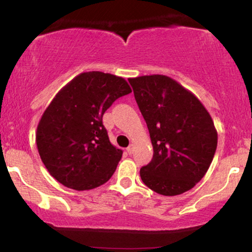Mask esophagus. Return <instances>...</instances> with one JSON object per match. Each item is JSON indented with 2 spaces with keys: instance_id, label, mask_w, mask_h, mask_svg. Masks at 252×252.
Returning <instances> with one entry per match:
<instances>
[{
  "instance_id": "obj_1",
  "label": "esophagus",
  "mask_w": 252,
  "mask_h": 252,
  "mask_svg": "<svg viewBox=\"0 0 252 252\" xmlns=\"http://www.w3.org/2000/svg\"><path fill=\"white\" fill-rule=\"evenodd\" d=\"M134 149H135L134 144H130L128 148H126V152H128V154H132V153H134Z\"/></svg>"
}]
</instances>
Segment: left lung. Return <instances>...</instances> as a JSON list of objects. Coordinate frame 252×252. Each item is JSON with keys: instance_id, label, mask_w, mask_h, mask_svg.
Segmentation results:
<instances>
[{"instance_id": "left-lung-1", "label": "left lung", "mask_w": 252, "mask_h": 252, "mask_svg": "<svg viewBox=\"0 0 252 252\" xmlns=\"http://www.w3.org/2000/svg\"><path fill=\"white\" fill-rule=\"evenodd\" d=\"M148 126L154 155L141 168L146 186L158 194H182L204 178L215 156L218 134L200 100L162 74L130 78Z\"/></svg>"}]
</instances>
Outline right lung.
<instances>
[{
  "label": "right lung",
  "instance_id": "obj_1",
  "mask_svg": "<svg viewBox=\"0 0 252 252\" xmlns=\"http://www.w3.org/2000/svg\"><path fill=\"white\" fill-rule=\"evenodd\" d=\"M130 92L124 78L99 71L78 74L58 92L36 129L40 158L56 180L86 190L111 178L123 152L110 142L103 115Z\"/></svg>",
  "mask_w": 252,
  "mask_h": 252
}]
</instances>
